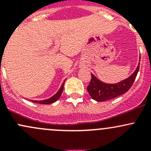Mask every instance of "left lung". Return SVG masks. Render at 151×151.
I'll use <instances>...</instances> for the list:
<instances>
[{"label":"left lung","mask_w":151,"mask_h":151,"mask_svg":"<svg viewBox=\"0 0 151 151\" xmlns=\"http://www.w3.org/2000/svg\"><path fill=\"white\" fill-rule=\"evenodd\" d=\"M140 60V59H139ZM139 69V63L134 72L126 80L115 84H107L99 80L93 74H91L90 84L87 90L93 99L97 101H104L116 98L127 92L133 85Z\"/></svg>","instance_id":"1"}]
</instances>
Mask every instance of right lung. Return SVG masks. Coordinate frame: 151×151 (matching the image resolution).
<instances>
[{
  "label": "right lung",
  "mask_w": 151,
  "mask_h": 151,
  "mask_svg": "<svg viewBox=\"0 0 151 151\" xmlns=\"http://www.w3.org/2000/svg\"><path fill=\"white\" fill-rule=\"evenodd\" d=\"M65 81H66V80H65ZM65 81L63 82V85H61V87H60V88L59 89V91H58V92L56 93L53 96H52L51 98L48 99H46V100H43V101H33V102L37 103V104H52V103L55 102V101H56L59 98H60V96H61L62 92H63V85H64Z\"/></svg>",
  "instance_id": "add662e5"
}]
</instances>
